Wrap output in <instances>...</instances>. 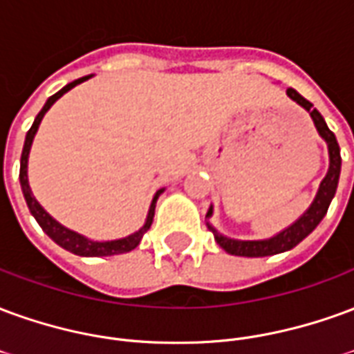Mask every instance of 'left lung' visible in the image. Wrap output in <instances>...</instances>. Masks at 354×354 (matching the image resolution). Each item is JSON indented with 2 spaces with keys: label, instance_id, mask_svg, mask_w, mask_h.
Returning a JSON list of instances; mask_svg holds the SVG:
<instances>
[{
  "label": "left lung",
  "instance_id": "1",
  "mask_svg": "<svg viewBox=\"0 0 354 354\" xmlns=\"http://www.w3.org/2000/svg\"><path fill=\"white\" fill-rule=\"evenodd\" d=\"M286 94H288L292 100L297 102L299 106H304V108L309 111V115L313 117V123L317 127L319 134L326 140L328 151H330V169H328L326 178L322 180V184H320L319 187V193H317V197L313 201V205L309 207V210H307L296 223H292L288 230H284L282 233H279L277 237L267 239V241H233V239L222 237L212 225H208V230L214 233L216 243L222 246L225 252L233 254V256L261 258V256H273V254L286 252L290 248H294L296 245H299V243L319 225L320 220L324 218V214L328 212V207H330V203L334 199L335 189H337V180H339V170H342V155H339V146H337V140H335L334 132L328 129L322 115H320L317 109L313 108L311 102L305 100L304 96L299 93H296L294 88H288ZM210 214H212V208L208 210L207 216Z\"/></svg>",
  "mask_w": 354,
  "mask_h": 354
}]
</instances>
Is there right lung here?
Segmentation results:
<instances>
[{"mask_svg":"<svg viewBox=\"0 0 354 354\" xmlns=\"http://www.w3.org/2000/svg\"><path fill=\"white\" fill-rule=\"evenodd\" d=\"M91 75L87 77H81V80H75L72 83H68L64 88H60L57 94H53L49 100L45 102V106L43 109L37 113L35 117L34 124L30 127V131L26 134V140H24V147H22V157H20V185H22V193H24V199H26V205L30 208V212L34 216L37 223L41 225V230L49 235L57 245H60L62 248H66L68 252L77 254V256H88V258H98V256H115V254H124V252H131L134 250L136 246L140 245V241L144 237V233H146L149 227H151V223H153V216H155V205H157V199H159V195L162 193V189L155 193L153 201H151V207H149V212H147V220L144 223V227L136 233H132L129 237L119 239V241H106V243H98V241H88L80 233H75V231L66 230L64 225H60L57 220H53L45 210L41 208V205L35 201V197L30 192V185H28V174H26V167H28V153H30V146H32V140H34L35 132H37V127L41 123L43 115L47 113V109L55 104V102L62 96L64 93H68L70 88H73L75 85H80L85 80H88Z\"/></svg>","mask_w":354,"mask_h":354,"instance_id":"right-lung-1","label":"right lung"}]
</instances>
